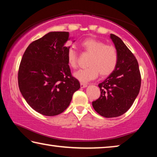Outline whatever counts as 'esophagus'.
<instances>
[{"mask_svg":"<svg viewBox=\"0 0 157 157\" xmlns=\"http://www.w3.org/2000/svg\"><path fill=\"white\" fill-rule=\"evenodd\" d=\"M80 86H81V88H85V87L87 86V84H85V83H82V82H81V83H80Z\"/></svg>","mask_w":157,"mask_h":157,"instance_id":"34e87169","label":"esophagus"}]
</instances>
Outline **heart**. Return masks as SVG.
<instances>
[{
  "label": "heart",
  "instance_id": "1",
  "mask_svg": "<svg viewBox=\"0 0 157 157\" xmlns=\"http://www.w3.org/2000/svg\"><path fill=\"white\" fill-rule=\"evenodd\" d=\"M81 48L84 52L90 54L87 66L80 69L73 75L82 82H87L95 79L100 74L101 77L111 75L118 63V55L115 47L112 45H105L104 42L94 38H88L82 41ZM66 60L72 68L78 66V54L73 48L66 52Z\"/></svg>",
  "mask_w": 157,
  "mask_h": 157
}]
</instances>
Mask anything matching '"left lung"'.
Returning a JSON list of instances; mask_svg holds the SVG:
<instances>
[{
	"label": "left lung",
	"instance_id": "obj_1",
	"mask_svg": "<svg viewBox=\"0 0 157 157\" xmlns=\"http://www.w3.org/2000/svg\"><path fill=\"white\" fill-rule=\"evenodd\" d=\"M110 38L118 52V63L113 72L98 84L100 96L92 102L95 111L105 118L127 112L139 95L141 84L136 57L121 38L113 34Z\"/></svg>",
	"mask_w": 157,
	"mask_h": 157
}]
</instances>
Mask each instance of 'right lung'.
I'll list each match as a JSON object with an SVG mask.
<instances>
[{
	"mask_svg": "<svg viewBox=\"0 0 157 157\" xmlns=\"http://www.w3.org/2000/svg\"><path fill=\"white\" fill-rule=\"evenodd\" d=\"M68 32H50L29 45L18 68V82L26 102L37 112L53 116L66 109L80 84L66 60Z\"/></svg>",
	"mask_w": 157,
	"mask_h": 157,
	"instance_id": "right-lung-1",
	"label": "right lung"
}]
</instances>
